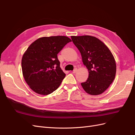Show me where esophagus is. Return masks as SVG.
I'll list each match as a JSON object with an SVG mask.
<instances>
[{"mask_svg":"<svg viewBox=\"0 0 135 135\" xmlns=\"http://www.w3.org/2000/svg\"><path fill=\"white\" fill-rule=\"evenodd\" d=\"M76 71H77V69H76V68L74 69V70L73 71V73H75L76 72Z\"/></svg>","mask_w":135,"mask_h":135,"instance_id":"esophagus-1","label":"esophagus"}]
</instances>
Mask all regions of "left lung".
I'll use <instances>...</instances> for the list:
<instances>
[{
	"instance_id": "1",
	"label": "left lung",
	"mask_w": 135,
	"mask_h": 135,
	"mask_svg": "<svg viewBox=\"0 0 135 135\" xmlns=\"http://www.w3.org/2000/svg\"><path fill=\"white\" fill-rule=\"evenodd\" d=\"M71 38L88 70V79L81 83V86L89 95L101 94L115 76L116 64L112 54L103 42L95 36H71Z\"/></svg>"
}]
</instances>
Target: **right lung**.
<instances>
[{
	"mask_svg": "<svg viewBox=\"0 0 135 135\" xmlns=\"http://www.w3.org/2000/svg\"><path fill=\"white\" fill-rule=\"evenodd\" d=\"M71 40L65 36L42 37L28 47L22 59V74L30 88L47 95L59 88L65 77L57 54Z\"/></svg>",
	"mask_w": 135,
	"mask_h": 135,
	"instance_id": "1",
	"label": "right lung"
}]
</instances>
